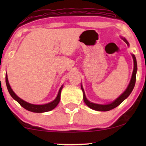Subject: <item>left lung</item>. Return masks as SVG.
<instances>
[{
    "label": "left lung",
    "instance_id": "8db88e82",
    "mask_svg": "<svg viewBox=\"0 0 146 146\" xmlns=\"http://www.w3.org/2000/svg\"><path fill=\"white\" fill-rule=\"evenodd\" d=\"M121 38L127 44V46H129V42H127V40L125 38L121 37ZM131 56H132L133 60V70L132 75H131L130 82H129V84L127 86V88L125 89V90L117 98L115 99L114 101H113L112 102L107 104H95V103L91 102H90L86 98V97L84 90L82 85L81 84V88H82V90L83 92L84 101L85 104L88 106L91 109L94 110H96V111H109L113 108H116L117 106H119L123 100H124L126 99L129 96L131 92H132L133 88H134V86L135 84V80H136V72L137 70L136 58H135V55L133 54H131Z\"/></svg>",
    "mask_w": 146,
    "mask_h": 146
}]
</instances>
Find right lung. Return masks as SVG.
Wrapping results in <instances>:
<instances>
[{"instance_id":"1","label":"right lung","mask_w":146,"mask_h":146,"mask_svg":"<svg viewBox=\"0 0 146 146\" xmlns=\"http://www.w3.org/2000/svg\"><path fill=\"white\" fill-rule=\"evenodd\" d=\"M6 84H7V87L9 92L13 98L22 107H23L24 108H25L27 110L30 111H33V112L36 113H42V112H46V111H49L52 110L54 109L57 106V105L58 104L60 100V94H61V91L62 89L63 88V85H62V86L60 88L56 98L53 101L50 102L45 104H41V105H36V104H33L29 103L23 100V99L20 98L14 92V91L12 90L11 86L9 84V80H8L7 74H6Z\"/></svg>"}]
</instances>
